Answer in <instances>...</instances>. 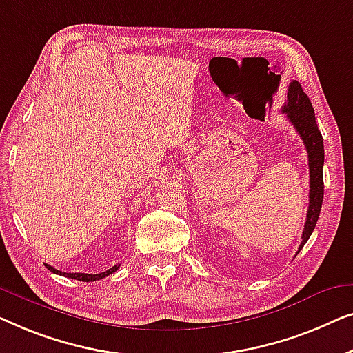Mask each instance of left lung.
I'll use <instances>...</instances> for the list:
<instances>
[{
	"label": "left lung",
	"instance_id": "1",
	"mask_svg": "<svg viewBox=\"0 0 353 353\" xmlns=\"http://www.w3.org/2000/svg\"><path fill=\"white\" fill-rule=\"evenodd\" d=\"M283 113H286L288 120L292 123V126L299 134L309 155V174H310V192H309V210H307V219L302 232V246L309 240L312 232L319 221L321 203H323V163H325V148L323 137L315 121V112L312 107L310 99L302 91L299 81H291L288 88V99L285 105L281 108Z\"/></svg>",
	"mask_w": 353,
	"mask_h": 353
}]
</instances>
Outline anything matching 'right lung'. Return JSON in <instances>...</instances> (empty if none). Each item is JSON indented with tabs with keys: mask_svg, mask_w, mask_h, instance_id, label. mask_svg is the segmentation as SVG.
<instances>
[{
	"mask_svg": "<svg viewBox=\"0 0 353 353\" xmlns=\"http://www.w3.org/2000/svg\"><path fill=\"white\" fill-rule=\"evenodd\" d=\"M46 265V269H49L52 272V274H57V275H62V276H67V278H73V280H78V281H96V280H102V278H105L108 275L115 274V272L120 269V265H113L112 269H108L107 272H102V274H67V272H61L57 269H54V267Z\"/></svg>",
	"mask_w": 353,
	"mask_h": 353,
	"instance_id": "1",
	"label": "right lung"
}]
</instances>
